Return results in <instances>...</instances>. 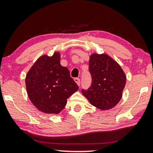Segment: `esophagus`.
Wrapping results in <instances>:
<instances>
[{
	"label": "esophagus",
	"mask_w": 153,
	"mask_h": 153,
	"mask_svg": "<svg viewBox=\"0 0 153 153\" xmlns=\"http://www.w3.org/2000/svg\"><path fill=\"white\" fill-rule=\"evenodd\" d=\"M75 82H76L77 84H78V85H80V78H75Z\"/></svg>",
	"instance_id": "34e87169"
}]
</instances>
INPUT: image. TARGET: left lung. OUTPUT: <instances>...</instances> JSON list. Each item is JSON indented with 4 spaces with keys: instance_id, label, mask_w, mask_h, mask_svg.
<instances>
[{
    "instance_id": "obj_1",
    "label": "left lung",
    "mask_w": 153,
    "mask_h": 153,
    "mask_svg": "<svg viewBox=\"0 0 153 153\" xmlns=\"http://www.w3.org/2000/svg\"><path fill=\"white\" fill-rule=\"evenodd\" d=\"M91 86L82 93L93 106L109 109L120 101L126 84V76L121 67L107 54H94L89 61Z\"/></svg>"
}]
</instances>
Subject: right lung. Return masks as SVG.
<instances>
[{
	"label": "right lung",
	"instance_id": "add662e5",
	"mask_svg": "<svg viewBox=\"0 0 153 153\" xmlns=\"http://www.w3.org/2000/svg\"><path fill=\"white\" fill-rule=\"evenodd\" d=\"M59 53L40 57L26 75V86L31 103L45 113L58 114L78 85L70 71L60 65Z\"/></svg>",
	"mask_w": 153,
	"mask_h": 153
}]
</instances>
